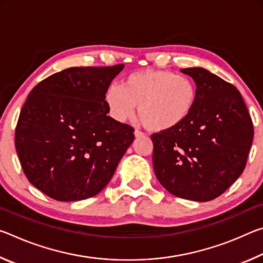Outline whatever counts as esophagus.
<instances>
[{
    "mask_svg": "<svg viewBox=\"0 0 263 263\" xmlns=\"http://www.w3.org/2000/svg\"><path fill=\"white\" fill-rule=\"evenodd\" d=\"M144 136H145L144 132H141V131H139V130H136V131H135V137H136V138H140V137H144Z\"/></svg>",
    "mask_w": 263,
    "mask_h": 263,
    "instance_id": "esophagus-1",
    "label": "esophagus"
}]
</instances>
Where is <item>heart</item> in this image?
Returning a JSON list of instances; mask_svg holds the SVG:
<instances>
[{
    "mask_svg": "<svg viewBox=\"0 0 263 263\" xmlns=\"http://www.w3.org/2000/svg\"><path fill=\"white\" fill-rule=\"evenodd\" d=\"M198 86L194 79L171 70L142 69L128 74L122 87L110 84L104 103L117 122L131 118L138 107L142 123L154 132L180 127L198 103Z\"/></svg>",
    "mask_w": 263,
    "mask_h": 263,
    "instance_id": "obj_1",
    "label": "heart"
}]
</instances>
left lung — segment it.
<instances>
[{
  "mask_svg": "<svg viewBox=\"0 0 263 263\" xmlns=\"http://www.w3.org/2000/svg\"><path fill=\"white\" fill-rule=\"evenodd\" d=\"M198 86V103L180 127L152 135L153 167L160 183L177 197L208 202L241 175L253 123L233 84L201 67L181 69Z\"/></svg>",
  "mask_w": 263,
  "mask_h": 263,
  "instance_id": "1",
  "label": "left lung"
}]
</instances>
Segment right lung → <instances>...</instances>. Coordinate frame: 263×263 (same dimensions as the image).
Masks as SVG:
<instances>
[{
    "instance_id": "add662e5",
    "label": "right lung",
    "mask_w": 263,
    "mask_h": 263,
    "mask_svg": "<svg viewBox=\"0 0 263 263\" xmlns=\"http://www.w3.org/2000/svg\"><path fill=\"white\" fill-rule=\"evenodd\" d=\"M124 65L72 67L43 80L21 110L15 146L30 183L48 197L75 202L104 189L133 127L108 116L104 92Z\"/></svg>"
}]
</instances>
